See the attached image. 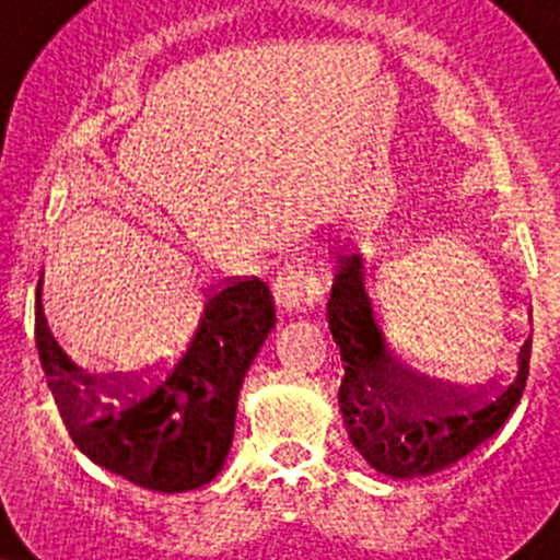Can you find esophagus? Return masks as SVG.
Returning <instances> with one entry per match:
<instances>
[{"instance_id":"esophagus-1","label":"esophagus","mask_w":560,"mask_h":560,"mask_svg":"<svg viewBox=\"0 0 560 560\" xmlns=\"http://www.w3.org/2000/svg\"><path fill=\"white\" fill-rule=\"evenodd\" d=\"M276 295H279L281 306L301 312V308L314 306L319 292H316V281L312 279V273L303 265H290L279 276V281H276Z\"/></svg>"}]
</instances>
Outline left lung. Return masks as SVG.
I'll return each instance as SVG.
<instances>
[{
	"mask_svg": "<svg viewBox=\"0 0 560 560\" xmlns=\"http://www.w3.org/2000/svg\"><path fill=\"white\" fill-rule=\"evenodd\" d=\"M327 325L343 360L338 406L349 442L389 479L428 477L453 466L504 425L523 395L530 341L521 347L510 382L466 389L398 369L380 332L360 319L343 292H330Z\"/></svg>",
	"mask_w": 560,
	"mask_h": 560,
	"instance_id": "8db88e82",
	"label": "left lung"
}]
</instances>
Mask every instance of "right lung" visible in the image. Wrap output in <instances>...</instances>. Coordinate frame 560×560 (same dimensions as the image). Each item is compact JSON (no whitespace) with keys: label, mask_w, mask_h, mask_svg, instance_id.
<instances>
[{"label":"right lung","mask_w":560,"mask_h":560,"mask_svg":"<svg viewBox=\"0 0 560 560\" xmlns=\"http://www.w3.org/2000/svg\"><path fill=\"white\" fill-rule=\"evenodd\" d=\"M276 325L270 290L244 281L211 298L189 349L167 374L151 382L65 380L81 409L59 411L72 442L105 471L156 493H186L217 479L228 463L235 433V409L248 365ZM37 347L50 374V330L37 319ZM59 349V347H56ZM78 384L88 387L77 389ZM114 404L98 400V389Z\"/></svg>","instance_id":"1"}]
</instances>
